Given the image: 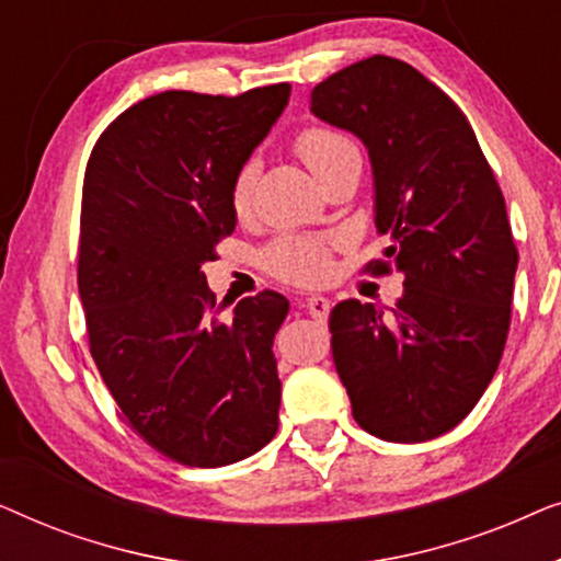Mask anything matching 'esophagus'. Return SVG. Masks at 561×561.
<instances>
[{
  "instance_id": "1",
  "label": "esophagus",
  "mask_w": 561,
  "mask_h": 561,
  "mask_svg": "<svg viewBox=\"0 0 561 561\" xmlns=\"http://www.w3.org/2000/svg\"><path fill=\"white\" fill-rule=\"evenodd\" d=\"M306 309H309V313L313 319L324 321L327 313H329V298L324 296H309L306 298Z\"/></svg>"
}]
</instances>
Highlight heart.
<instances>
[{
  "label": "heart",
  "mask_w": 561,
  "mask_h": 561,
  "mask_svg": "<svg viewBox=\"0 0 561 561\" xmlns=\"http://www.w3.org/2000/svg\"><path fill=\"white\" fill-rule=\"evenodd\" d=\"M296 150L304 158V163L311 168L313 175H319L340 163L342 158L355 156V145L347 135L332 127H309L296 137ZM257 179V163L248 160L240 168V173L232 181V209L240 214L250 211L252 188ZM267 267L280 278L294 283H321L332 273V255H329V244L319 237H283L267 250Z\"/></svg>",
  "instance_id": "obj_1"
}]
</instances>
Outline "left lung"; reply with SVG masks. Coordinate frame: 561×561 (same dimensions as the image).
<instances>
[{
  "label": "left lung",
  "mask_w": 561,
  "mask_h": 561,
  "mask_svg": "<svg viewBox=\"0 0 561 561\" xmlns=\"http://www.w3.org/2000/svg\"><path fill=\"white\" fill-rule=\"evenodd\" d=\"M311 114L352 133L373 165L375 227L403 275L393 309L340 301L332 355L352 416L386 442L455 428L493 380L518 252L478 137L459 106L398 58L373 56L311 91Z\"/></svg>",
  "instance_id": "obj_1"
}]
</instances>
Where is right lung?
Wrapping results in <instances>:
<instances>
[{"label": "right lung", "mask_w": 561, "mask_h": 561, "mask_svg": "<svg viewBox=\"0 0 561 561\" xmlns=\"http://www.w3.org/2000/svg\"><path fill=\"white\" fill-rule=\"evenodd\" d=\"M290 83L240 96L163 91L122 112L83 175L79 294L91 357L129 426L160 455L221 467L278 432L273 340L288 298L227 313L204 263L232 234V181L286 110Z\"/></svg>", "instance_id": "1"}]
</instances>
